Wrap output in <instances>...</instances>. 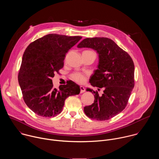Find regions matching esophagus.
I'll return each instance as SVG.
<instances>
[{
    "mask_svg": "<svg viewBox=\"0 0 159 159\" xmlns=\"http://www.w3.org/2000/svg\"><path fill=\"white\" fill-rule=\"evenodd\" d=\"M80 93H84L85 91V88L83 86H80Z\"/></svg>",
    "mask_w": 159,
    "mask_h": 159,
    "instance_id": "obj_1",
    "label": "esophagus"
}]
</instances>
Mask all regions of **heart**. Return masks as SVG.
Masks as SVG:
<instances>
[{"label":"heart","instance_id":"1","mask_svg":"<svg viewBox=\"0 0 159 159\" xmlns=\"http://www.w3.org/2000/svg\"><path fill=\"white\" fill-rule=\"evenodd\" d=\"M71 79L75 82L81 84L85 80L86 77L85 75L80 73H74L71 75Z\"/></svg>","mask_w":159,"mask_h":159}]
</instances>
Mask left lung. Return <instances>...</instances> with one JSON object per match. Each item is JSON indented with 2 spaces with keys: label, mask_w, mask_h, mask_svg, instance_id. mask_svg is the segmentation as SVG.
I'll return each mask as SVG.
<instances>
[{
  "label": "left lung",
  "mask_w": 159,
  "mask_h": 159,
  "mask_svg": "<svg viewBox=\"0 0 159 159\" xmlns=\"http://www.w3.org/2000/svg\"><path fill=\"white\" fill-rule=\"evenodd\" d=\"M77 47L92 48L99 55L98 69L90 77L93 87L103 88V94L87 89L94 94V101L84 108L90 118L105 121L118 115L126 106L134 85V65L127 52L107 38H91L83 39Z\"/></svg>",
  "instance_id": "obj_1"
}]
</instances>
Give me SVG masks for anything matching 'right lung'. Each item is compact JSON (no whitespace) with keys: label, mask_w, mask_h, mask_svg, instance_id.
I'll list each match as a JSON object with an SVG mask.
<instances>
[{"label":"right lung","mask_w":159,"mask_h":159,"mask_svg":"<svg viewBox=\"0 0 159 159\" xmlns=\"http://www.w3.org/2000/svg\"><path fill=\"white\" fill-rule=\"evenodd\" d=\"M82 39L49 34L30 43L26 48L18 74L23 99L35 114L52 117L61 112L66 98L79 94V86L73 81L53 87L52 78L63 66L66 53Z\"/></svg>","instance_id":"obj_1"}]
</instances>
